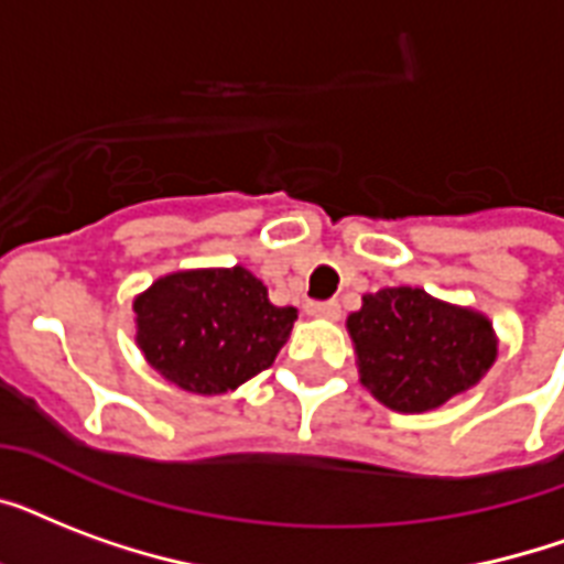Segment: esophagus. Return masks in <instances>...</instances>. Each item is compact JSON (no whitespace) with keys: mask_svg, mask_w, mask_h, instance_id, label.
<instances>
[{"mask_svg":"<svg viewBox=\"0 0 564 564\" xmlns=\"http://www.w3.org/2000/svg\"><path fill=\"white\" fill-rule=\"evenodd\" d=\"M307 313L316 318H339L343 307H339V301H310Z\"/></svg>","mask_w":564,"mask_h":564,"instance_id":"esophagus-1","label":"esophagus"}]
</instances>
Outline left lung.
<instances>
[{
  "mask_svg": "<svg viewBox=\"0 0 564 564\" xmlns=\"http://www.w3.org/2000/svg\"><path fill=\"white\" fill-rule=\"evenodd\" d=\"M348 334L360 383L394 412L436 410L480 383L498 357V336L482 313L412 286L362 295Z\"/></svg>",
  "mask_w": 564,
  "mask_h": 564,
  "instance_id": "8db88e82",
  "label": "left lung"
}]
</instances>
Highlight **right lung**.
<instances>
[{
    "instance_id": "add662e5",
    "label": "right lung",
    "mask_w": 564,
    "mask_h": 564,
    "mask_svg": "<svg viewBox=\"0 0 564 564\" xmlns=\"http://www.w3.org/2000/svg\"><path fill=\"white\" fill-rule=\"evenodd\" d=\"M134 313L149 366L195 394L230 392L269 369L299 318L295 307H274L242 265L158 278Z\"/></svg>"
}]
</instances>
